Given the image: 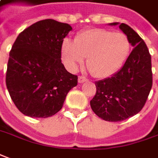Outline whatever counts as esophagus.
Masks as SVG:
<instances>
[{"instance_id":"obj_1","label":"esophagus","mask_w":158,"mask_h":158,"mask_svg":"<svg viewBox=\"0 0 158 158\" xmlns=\"http://www.w3.org/2000/svg\"><path fill=\"white\" fill-rule=\"evenodd\" d=\"M86 81H87V78H86V77H82V76L78 77V82H79V83H83V82H85Z\"/></svg>"}]
</instances>
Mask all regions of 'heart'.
<instances>
[{
  "mask_svg": "<svg viewBox=\"0 0 158 158\" xmlns=\"http://www.w3.org/2000/svg\"><path fill=\"white\" fill-rule=\"evenodd\" d=\"M131 43L125 33L102 28L79 32L62 44V59L70 71H76L87 56V66L94 77L105 78L116 73L127 58Z\"/></svg>",
  "mask_w": 158,
  "mask_h": 158,
  "instance_id": "heart-1",
  "label": "heart"
}]
</instances>
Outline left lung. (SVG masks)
Instances as JSON below:
<instances>
[{"instance_id": "8db88e82", "label": "left lung", "mask_w": 158, "mask_h": 158, "mask_svg": "<svg viewBox=\"0 0 158 158\" xmlns=\"http://www.w3.org/2000/svg\"><path fill=\"white\" fill-rule=\"evenodd\" d=\"M117 26L133 47L123 67L111 77L95 82L96 94L90 101L94 113L111 122L122 121L139 113L152 87V56L140 36L127 24Z\"/></svg>"}]
</instances>
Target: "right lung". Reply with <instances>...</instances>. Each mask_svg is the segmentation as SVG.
<instances>
[{"label": "right lung", "mask_w": 158, "mask_h": 158, "mask_svg": "<svg viewBox=\"0 0 158 158\" xmlns=\"http://www.w3.org/2000/svg\"><path fill=\"white\" fill-rule=\"evenodd\" d=\"M72 30L52 19L32 24L20 32L9 53L6 84L11 99L23 114L48 118L63 107L77 76L61 61L63 41Z\"/></svg>", "instance_id": "add662e5"}]
</instances>
